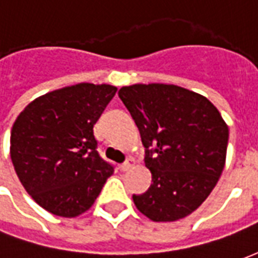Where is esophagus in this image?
<instances>
[{"mask_svg":"<svg viewBox=\"0 0 258 258\" xmlns=\"http://www.w3.org/2000/svg\"><path fill=\"white\" fill-rule=\"evenodd\" d=\"M134 164H135V160H134V159H131V157H130V159H127V160H125V162H124L123 164L120 166V168H121L123 171H128L130 168L133 167Z\"/></svg>","mask_w":258,"mask_h":258,"instance_id":"34e87169","label":"esophagus"}]
</instances>
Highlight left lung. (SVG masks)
Instances as JSON below:
<instances>
[{"instance_id":"obj_1","label":"left lung","mask_w":258,"mask_h":258,"mask_svg":"<svg viewBox=\"0 0 258 258\" xmlns=\"http://www.w3.org/2000/svg\"><path fill=\"white\" fill-rule=\"evenodd\" d=\"M140 130L152 184L133 195L153 221H175L210 195L225 164L229 131L207 98L171 84H134L118 91Z\"/></svg>"}]
</instances>
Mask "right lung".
<instances>
[{"label":"right lung","instance_id":"add662e5","mask_svg":"<svg viewBox=\"0 0 258 258\" xmlns=\"http://www.w3.org/2000/svg\"><path fill=\"white\" fill-rule=\"evenodd\" d=\"M117 88L64 87L25 107L11 131V159L36 203L59 217H76L94 205L113 164L96 151L94 125Z\"/></svg>","mask_w":258,"mask_h":258}]
</instances>
